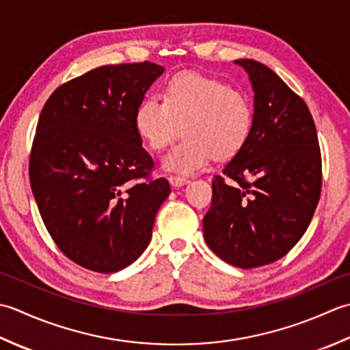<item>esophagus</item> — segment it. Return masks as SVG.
Instances as JSON below:
<instances>
[{
    "label": "esophagus",
    "instance_id": "obj_1",
    "mask_svg": "<svg viewBox=\"0 0 350 350\" xmlns=\"http://www.w3.org/2000/svg\"><path fill=\"white\" fill-rule=\"evenodd\" d=\"M169 183H170V185H172V187H183V185H185L189 183V180L187 178H184V176H176V175H170L169 176Z\"/></svg>",
    "mask_w": 350,
    "mask_h": 350
}]
</instances>
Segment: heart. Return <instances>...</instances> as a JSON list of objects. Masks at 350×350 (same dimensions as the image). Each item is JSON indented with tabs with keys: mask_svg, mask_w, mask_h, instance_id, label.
Instances as JSON below:
<instances>
[{
	"mask_svg": "<svg viewBox=\"0 0 350 350\" xmlns=\"http://www.w3.org/2000/svg\"><path fill=\"white\" fill-rule=\"evenodd\" d=\"M254 110L241 90L219 78L180 72L163 85V101L146 96L134 113V128L144 144L160 151L180 133L184 137L163 157L169 172L191 175L213 157L237 155L252 131Z\"/></svg>",
	"mask_w": 350,
	"mask_h": 350,
	"instance_id": "b5f03b06",
	"label": "heart"
}]
</instances>
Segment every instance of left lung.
<instances>
[{"label": "left lung", "mask_w": 350, "mask_h": 350, "mask_svg": "<svg viewBox=\"0 0 350 350\" xmlns=\"http://www.w3.org/2000/svg\"><path fill=\"white\" fill-rule=\"evenodd\" d=\"M254 90V124L243 149L213 180L204 239L241 269L282 258L308 228L322 190V157L305 101L272 69L240 59Z\"/></svg>", "instance_id": "1"}]
</instances>
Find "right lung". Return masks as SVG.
Instances as JSON below:
<instances>
[{"label": "right lung", "instance_id": "right-lung-1", "mask_svg": "<svg viewBox=\"0 0 350 350\" xmlns=\"http://www.w3.org/2000/svg\"><path fill=\"white\" fill-rule=\"evenodd\" d=\"M163 72L149 62L99 66L57 88L42 109L31 190L55 245L84 269L119 272L151 241L170 185L166 178L134 183L154 166L134 113Z\"/></svg>", "mask_w": 350, "mask_h": 350}]
</instances>
